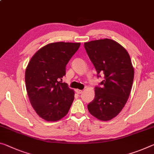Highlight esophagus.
I'll return each mask as SVG.
<instances>
[{
  "label": "esophagus",
  "mask_w": 154,
  "mask_h": 154,
  "mask_svg": "<svg viewBox=\"0 0 154 154\" xmlns=\"http://www.w3.org/2000/svg\"><path fill=\"white\" fill-rule=\"evenodd\" d=\"M83 92H84V91H83V90H82L76 89V92H77V94H82Z\"/></svg>",
  "instance_id": "obj_1"
}]
</instances>
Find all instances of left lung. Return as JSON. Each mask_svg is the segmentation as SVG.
<instances>
[{
	"mask_svg": "<svg viewBox=\"0 0 154 154\" xmlns=\"http://www.w3.org/2000/svg\"><path fill=\"white\" fill-rule=\"evenodd\" d=\"M84 47L97 72L104 75L95 87L93 101L88 109L95 118L109 121L124 108L130 97L134 77L130 56L123 46L111 39L97 40L84 43Z\"/></svg>",
	"mask_w": 154,
	"mask_h": 154,
	"instance_id": "1",
	"label": "left lung"
}]
</instances>
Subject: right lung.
I'll list each match as a JSON object with an SVG mask.
<instances>
[{"label": "right lung", "mask_w": 154, "mask_h": 154, "mask_svg": "<svg viewBox=\"0 0 154 154\" xmlns=\"http://www.w3.org/2000/svg\"><path fill=\"white\" fill-rule=\"evenodd\" d=\"M80 45L64 42L48 44L29 61L25 70L26 92L34 110L44 120L57 121L69 111L75 92L62 83V79L66 75V66Z\"/></svg>", "instance_id": "add662e5"}]
</instances>
